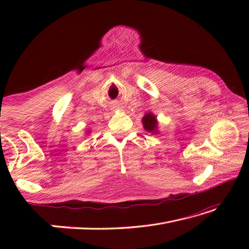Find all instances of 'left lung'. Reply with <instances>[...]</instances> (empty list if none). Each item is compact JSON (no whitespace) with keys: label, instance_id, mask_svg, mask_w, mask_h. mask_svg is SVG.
I'll return each mask as SVG.
<instances>
[{"label":"left lung","instance_id":"left-lung-1","mask_svg":"<svg viewBox=\"0 0 249 249\" xmlns=\"http://www.w3.org/2000/svg\"><path fill=\"white\" fill-rule=\"evenodd\" d=\"M142 126H144L145 130H147L148 133L151 134H157L158 130V121H157V116H156L154 113H146L144 117L142 119Z\"/></svg>","mask_w":249,"mask_h":249}]
</instances>
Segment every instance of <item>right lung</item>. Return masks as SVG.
Masks as SVG:
<instances>
[{
  "label": "right lung",
  "mask_w": 249,
  "mask_h": 249,
  "mask_svg": "<svg viewBox=\"0 0 249 249\" xmlns=\"http://www.w3.org/2000/svg\"><path fill=\"white\" fill-rule=\"evenodd\" d=\"M89 133H90V132H88V133H87V134H89Z\"/></svg>",
  "instance_id": "1"
}]
</instances>
